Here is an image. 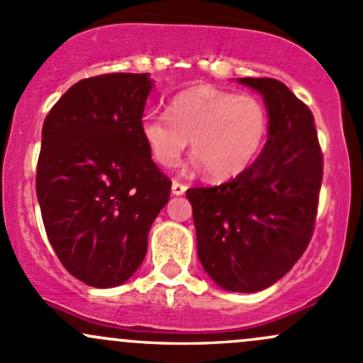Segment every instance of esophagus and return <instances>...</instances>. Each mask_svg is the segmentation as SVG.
Listing matches in <instances>:
<instances>
[{
  "label": "esophagus",
  "instance_id": "1",
  "mask_svg": "<svg viewBox=\"0 0 363 363\" xmlns=\"http://www.w3.org/2000/svg\"><path fill=\"white\" fill-rule=\"evenodd\" d=\"M186 184H182V182L179 181H174L172 182V193L175 194V196H179V194H184L186 193Z\"/></svg>",
  "mask_w": 363,
  "mask_h": 363
}]
</instances>
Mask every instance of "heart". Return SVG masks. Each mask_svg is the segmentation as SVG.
I'll use <instances>...</instances> for the list:
<instances>
[{
  "label": "heart",
  "instance_id": "b5f03b06",
  "mask_svg": "<svg viewBox=\"0 0 363 363\" xmlns=\"http://www.w3.org/2000/svg\"><path fill=\"white\" fill-rule=\"evenodd\" d=\"M268 128V111L255 95L198 85L175 95L169 116L147 114L140 135L163 169L179 163L191 139V152L213 179H228L250 165Z\"/></svg>",
  "mask_w": 363,
  "mask_h": 363
}]
</instances>
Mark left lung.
Segmentation results:
<instances>
[{
    "instance_id": "8db88e82",
    "label": "left lung",
    "mask_w": 363,
    "mask_h": 363,
    "mask_svg": "<svg viewBox=\"0 0 363 363\" xmlns=\"http://www.w3.org/2000/svg\"><path fill=\"white\" fill-rule=\"evenodd\" d=\"M261 91L268 140L250 167L212 188H189L198 257L217 285L257 292L292 269L310 245L323 177L313 113L281 82L240 78Z\"/></svg>"
}]
</instances>
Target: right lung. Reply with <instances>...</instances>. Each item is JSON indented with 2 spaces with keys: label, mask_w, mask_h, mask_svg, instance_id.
Returning a JSON list of instances; mask_svg holds the SVG:
<instances>
[{
  "label": "right lung",
  "mask_w": 363,
  "mask_h": 363,
  "mask_svg": "<svg viewBox=\"0 0 363 363\" xmlns=\"http://www.w3.org/2000/svg\"><path fill=\"white\" fill-rule=\"evenodd\" d=\"M150 74L74 83L43 123L36 193L45 231L72 277L116 287L135 273L172 181L140 135Z\"/></svg>",
  "instance_id": "right-lung-1"
}]
</instances>
